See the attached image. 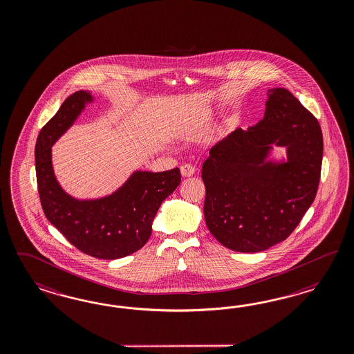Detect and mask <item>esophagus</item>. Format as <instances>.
Here are the masks:
<instances>
[{"label": "esophagus", "instance_id": "34e87169", "mask_svg": "<svg viewBox=\"0 0 354 354\" xmlns=\"http://www.w3.org/2000/svg\"><path fill=\"white\" fill-rule=\"evenodd\" d=\"M194 171H196V169L189 163H185V165H183L182 167H180V172H182L183 176H185V178L187 176H192Z\"/></svg>", "mask_w": 354, "mask_h": 354}]
</instances>
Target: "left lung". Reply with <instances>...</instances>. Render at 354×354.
Wrapping results in <instances>:
<instances>
[{"label": "left lung", "instance_id": "obj_1", "mask_svg": "<svg viewBox=\"0 0 354 354\" xmlns=\"http://www.w3.org/2000/svg\"><path fill=\"white\" fill-rule=\"evenodd\" d=\"M268 96L263 119L216 144L201 172L209 231L222 245L243 253L286 240L313 204L321 179L318 120L284 88H271ZM274 143L288 147V162H264Z\"/></svg>", "mask_w": 354, "mask_h": 354}]
</instances>
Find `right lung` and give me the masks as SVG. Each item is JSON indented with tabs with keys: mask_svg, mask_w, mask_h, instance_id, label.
<instances>
[{
	"mask_svg": "<svg viewBox=\"0 0 354 354\" xmlns=\"http://www.w3.org/2000/svg\"><path fill=\"white\" fill-rule=\"evenodd\" d=\"M92 96L79 91L64 100L44 126L35 148L37 191L48 221L76 249L101 259L135 253L151 235V222L162 201L180 184L178 167L163 172H135L118 192L97 201H76L54 178L50 147L75 120Z\"/></svg>",
	"mask_w": 354,
	"mask_h": 354,
	"instance_id": "right-lung-1",
	"label": "right lung"
}]
</instances>
